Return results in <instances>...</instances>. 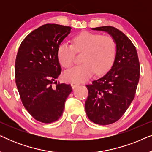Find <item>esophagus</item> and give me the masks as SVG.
I'll use <instances>...</instances> for the list:
<instances>
[{
    "label": "esophagus",
    "mask_w": 152,
    "mask_h": 152,
    "mask_svg": "<svg viewBox=\"0 0 152 152\" xmlns=\"http://www.w3.org/2000/svg\"><path fill=\"white\" fill-rule=\"evenodd\" d=\"M71 84L72 88L74 89V88H75L76 87H77L80 84L79 82H71V84Z\"/></svg>",
    "instance_id": "34e87169"
}]
</instances>
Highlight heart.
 <instances>
[{
    "label": "heart",
    "mask_w": 152,
    "mask_h": 152,
    "mask_svg": "<svg viewBox=\"0 0 152 152\" xmlns=\"http://www.w3.org/2000/svg\"><path fill=\"white\" fill-rule=\"evenodd\" d=\"M117 45L113 37L97 33L83 32L73 38V45L67 42L60 44L58 48L59 62L64 68L73 64L76 53H82L80 65L66 72V80L83 82L95 72L97 75L107 72L115 60Z\"/></svg>",
    "instance_id": "1"
}]
</instances>
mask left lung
Instances as JSON below:
<instances>
[{"label":"left lung","instance_id":"left-lung-1","mask_svg":"<svg viewBox=\"0 0 152 152\" xmlns=\"http://www.w3.org/2000/svg\"><path fill=\"white\" fill-rule=\"evenodd\" d=\"M92 30L108 32L117 45L111 70L102 77L93 81L92 84L86 85L87 116L95 124L107 125L118 121L134 99L140 77V64L136 47L121 31L112 26Z\"/></svg>","mask_w":152,"mask_h":152}]
</instances>
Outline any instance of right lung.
Here are the masks:
<instances>
[{"mask_svg": "<svg viewBox=\"0 0 152 152\" xmlns=\"http://www.w3.org/2000/svg\"><path fill=\"white\" fill-rule=\"evenodd\" d=\"M70 30L58 24L41 26L23 39L16 55L15 78L20 99L29 113L43 123L59 119L72 91L70 84L56 81L61 72L58 48Z\"/></svg>", "mask_w": 152, "mask_h": 152, "instance_id": "obj_1", "label": "right lung"}]
</instances>
